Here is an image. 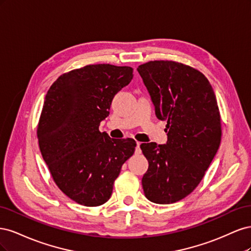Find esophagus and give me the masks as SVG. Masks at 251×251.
<instances>
[{"mask_svg": "<svg viewBox=\"0 0 251 251\" xmlns=\"http://www.w3.org/2000/svg\"><path fill=\"white\" fill-rule=\"evenodd\" d=\"M140 142L139 141H137V147H136V153L137 154H140L141 153V150H140Z\"/></svg>", "mask_w": 251, "mask_h": 251, "instance_id": "obj_1", "label": "esophagus"}]
</instances>
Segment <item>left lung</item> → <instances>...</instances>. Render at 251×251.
Listing matches in <instances>:
<instances>
[{
  "label": "left lung",
  "mask_w": 251,
  "mask_h": 251,
  "mask_svg": "<svg viewBox=\"0 0 251 251\" xmlns=\"http://www.w3.org/2000/svg\"><path fill=\"white\" fill-rule=\"evenodd\" d=\"M137 71L155 105L166 120L168 141L142 143L149 161L142 177L147 198L157 204L180 201L198 186L221 142V118L208 79L194 68L154 60Z\"/></svg>",
  "instance_id": "obj_1"
}]
</instances>
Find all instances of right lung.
I'll return each mask as SVG.
<instances>
[{"label": "right lung", "mask_w": 251, "mask_h": 251, "mask_svg": "<svg viewBox=\"0 0 251 251\" xmlns=\"http://www.w3.org/2000/svg\"><path fill=\"white\" fill-rule=\"evenodd\" d=\"M132 78L131 67L89 65L60 75L45 97L37 126L41 153L60 191L78 204L107 202L134 154V139L100 131L113 97Z\"/></svg>", "instance_id": "add662e5"}]
</instances>
